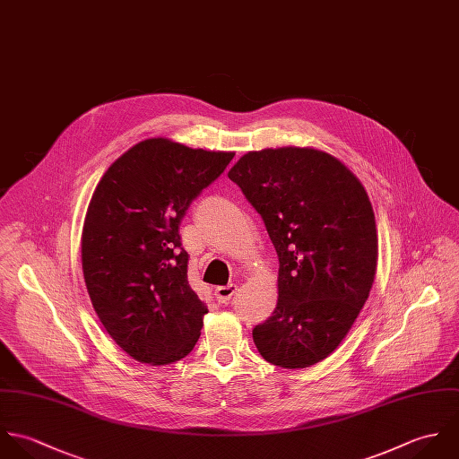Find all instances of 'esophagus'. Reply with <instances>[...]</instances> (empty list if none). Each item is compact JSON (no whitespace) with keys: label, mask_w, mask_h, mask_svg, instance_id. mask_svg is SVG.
<instances>
[{"label":"esophagus","mask_w":459,"mask_h":459,"mask_svg":"<svg viewBox=\"0 0 459 459\" xmlns=\"http://www.w3.org/2000/svg\"><path fill=\"white\" fill-rule=\"evenodd\" d=\"M238 290L236 283H227V285H220L214 289V298L218 303H227Z\"/></svg>","instance_id":"obj_1"}]
</instances>
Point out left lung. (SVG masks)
<instances>
[{
  "mask_svg": "<svg viewBox=\"0 0 459 459\" xmlns=\"http://www.w3.org/2000/svg\"><path fill=\"white\" fill-rule=\"evenodd\" d=\"M229 179L261 214L280 263L275 310L254 342L273 366H314L348 335L374 281L366 189L339 160L299 147L248 152Z\"/></svg>",
  "mask_w": 459,
  "mask_h": 459,
  "instance_id": "8db88e82",
  "label": "left lung"
}]
</instances>
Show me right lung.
Listing matches in <instances>:
<instances>
[{"label": "right lung", "instance_id": "1", "mask_svg": "<svg viewBox=\"0 0 459 459\" xmlns=\"http://www.w3.org/2000/svg\"><path fill=\"white\" fill-rule=\"evenodd\" d=\"M232 158L151 138L120 156L93 191L82 238L85 283L106 332L138 362H178L200 337L207 307L187 283L179 227Z\"/></svg>", "mask_w": 459, "mask_h": 459}]
</instances>
